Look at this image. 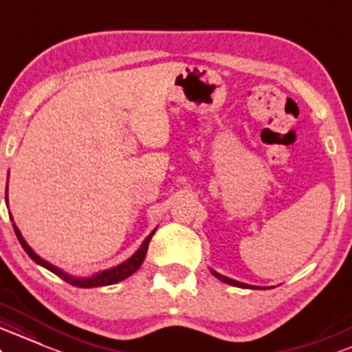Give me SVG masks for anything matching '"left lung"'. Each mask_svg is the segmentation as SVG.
Masks as SVG:
<instances>
[{
	"label": "left lung",
	"mask_w": 352,
	"mask_h": 352,
	"mask_svg": "<svg viewBox=\"0 0 352 352\" xmlns=\"http://www.w3.org/2000/svg\"><path fill=\"white\" fill-rule=\"evenodd\" d=\"M212 275H214V276H217L219 280H222V282L227 283V285H234V287H241V288H255V287H252V285L241 283V282H235V280H232V278H227V276L221 275V274H217V272H214V270H212Z\"/></svg>",
	"instance_id": "left-lung-1"
}]
</instances>
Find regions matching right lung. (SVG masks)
<instances>
[{
  "instance_id": "add662e5",
  "label": "right lung",
  "mask_w": 352,
  "mask_h": 352,
  "mask_svg": "<svg viewBox=\"0 0 352 352\" xmlns=\"http://www.w3.org/2000/svg\"><path fill=\"white\" fill-rule=\"evenodd\" d=\"M14 227V232H16V237H18V241L21 245H23V249L26 250V254L31 257L37 265H43L44 268H47V270H51L52 274H56L57 276H60L64 282H67L70 285H74V287H78V288H94V287H105V285H113V283H118L122 282V280L128 278L130 275H133L136 270H138L140 267H142L143 260H144V255H146V250H148V245H150V241L153 237V234H155V230L148 235L146 239H144V242L142 243V247H140L138 250L135 252L133 257H130L126 260V262H123L122 265L115 267V268H110V270H105L102 272V274H97L94 276H89V278H77V276H70L67 274H64V272L59 270L57 267L51 265L49 262H45L39 257V255H36L34 252H32L31 247L28 245L26 242H24V239L21 237V232L18 230V227Z\"/></svg>"
}]
</instances>
